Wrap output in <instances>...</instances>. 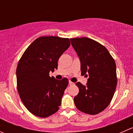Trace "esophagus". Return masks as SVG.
I'll use <instances>...</instances> for the list:
<instances>
[{
    "mask_svg": "<svg viewBox=\"0 0 133 133\" xmlns=\"http://www.w3.org/2000/svg\"><path fill=\"white\" fill-rule=\"evenodd\" d=\"M69 85H73V84H74V82H71V81H69Z\"/></svg>",
    "mask_w": 133,
    "mask_h": 133,
    "instance_id": "1",
    "label": "esophagus"
}]
</instances>
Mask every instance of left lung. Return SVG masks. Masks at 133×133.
<instances>
[{"instance_id":"8db88e82","label":"left lung","mask_w":133,"mask_h":133,"mask_svg":"<svg viewBox=\"0 0 133 133\" xmlns=\"http://www.w3.org/2000/svg\"><path fill=\"white\" fill-rule=\"evenodd\" d=\"M71 45L81 60V75L88 76L86 86L78 82L76 107L95 115L103 111L111 102L117 85L114 58L103 45L88 38H71Z\"/></svg>"}]
</instances>
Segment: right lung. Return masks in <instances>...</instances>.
Wrapping results in <instances>:
<instances>
[{
  "instance_id": "1",
  "label": "right lung",
  "mask_w": 133,
  "mask_h": 133,
  "mask_svg": "<svg viewBox=\"0 0 133 133\" xmlns=\"http://www.w3.org/2000/svg\"><path fill=\"white\" fill-rule=\"evenodd\" d=\"M69 38L39 37L26 49L17 67V87L30 112L47 118L58 110L69 81L49 76L58 68V60L70 46Z\"/></svg>"
}]
</instances>
